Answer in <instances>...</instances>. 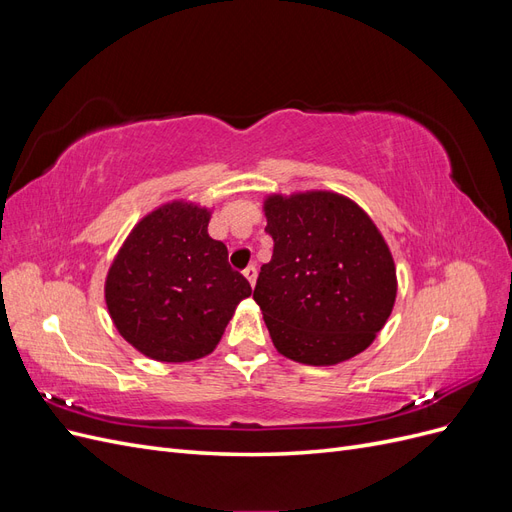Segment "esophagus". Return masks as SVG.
<instances>
[{"label":"esophagus","mask_w":512,"mask_h":512,"mask_svg":"<svg viewBox=\"0 0 512 512\" xmlns=\"http://www.w3.org/2000/svg\"><path fill=\"white\" fill-rule=\"evenodd\" d=\"M243 275H245V280H247V282H250V286L254 288V284H256V275H258L256 267H254V265H250V267H247V269L243 271Z\"/></svg>","instance_id":"34e87169"}]
</instances>
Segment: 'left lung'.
Returning <instances> with one entry per match:
<instances>
[{"mask_svg": "<svg viewBox=\"0 0 512 512\" xmlns=\"http://www.w3.org/2000/svg\"><path fill=\"white\" fill-rule=\"evenodd\" d=\"M273 256L254 301L277 352L337 365L363 352L389 320L397 275L389 245L354 200L327 190L265 198Z\"/></svg>", "mask_w": 512, "mask_h": 512, "instance_id": "left-lung-1", "label": "left lung"}]
</instances>
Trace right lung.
I'll return each instance as SVG.
<instances>
[{
  "mask_svg": "<svg viewBox=\"0 0 512 512\" xmlns=\"http://www.w3.org/2000/svg\"><path fill=\"white\" fill-rule=\"evenodd\" d=\"M211 209L173 200L138 222L108 269L104 299L119 335L160 363H185L220 344L250 282L209 237Z\"/></svg>",
  "mask_w": 512,
  "mask_h": 512,
  "instance_id": "1",
  "label": "right lung"
}]
</instances>
